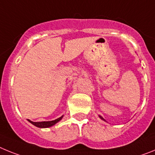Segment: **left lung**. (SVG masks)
I'll return each instance as SVG.
<instances>
[{
  "label": "left lung",
  "mask_w": 155,
  "mask_h": 155,
  "mask_svg": "<svg viewBox=\"0 0 155 155\" xmlns=\"http://www.w3.org/2000/svg\"><path fill=\"white\" fill-rule=\"evenodd\" d=\"M98 116H99V118L101 119V120H103V121H105V122H106V120H105V119H104L102 116H99V115H98Z\"/></svg>",
  "instance_id": "left-lung-1"
}]
</instances>
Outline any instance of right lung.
Wrapping results in <instances>:
<instances>
[{"label":"right lung","mask_w":155,"mask_h":155,"mask_svg":"<svg viewBox=\"0 0 155 155\" xmlns=\"http://www.w3.org/2000/svg\"><path fill=\"white\" fill-rule=\"evenodd\" d=\"M64 117V116H61L60 118L56 119L54 120H52V121H42V122H32L31 120H28V121L29 123H31L32 125L35 126L36 127H39V128H48V127H50L52 126L55 125L56 124H57L59 121H61L62 120V118Z\"/></svg>","instance_id":"1"}]
</instances>
